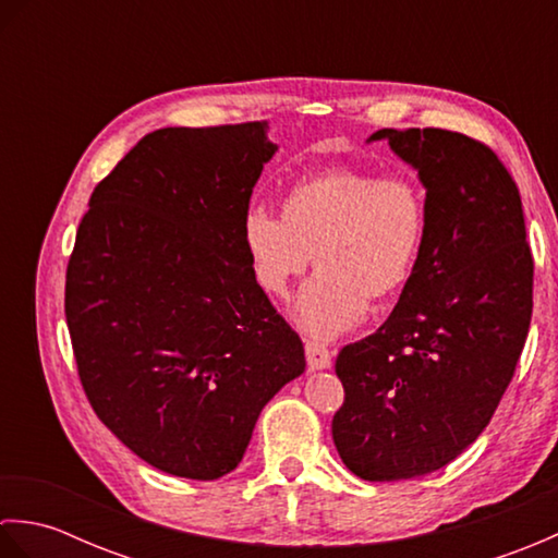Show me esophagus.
<instances>
[{"instance_id": "obj_1", "label": "esophagus", "mask_w": 558, "mask_h": 558, "mask_svg": "<svg viewBox=\"0 0 558 558\" xmlns=\"http://www.w3.org/2000/svg\"><path fill=\"white\" fill-rule=\"evenodd\" d=\"M304 354H306V364H310L312 372L318 369H328L330 366V352L322 342H314V340H306L304 342Z\"/></svg>"}]
</instances>
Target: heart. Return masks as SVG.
Segmentation results:
<instances>
[{"label": "heart", "mask_w": 558, "mask_h": 558, "mask_svg": "<svg viewBox=\"0 0 558 558\" xmlns=\"http://www.w3.org/2000/svg\"><path fill=\"white\" fill-rule=\"evenodd\" d=\"M429 232V204L417 177L336 165L300 174L282 213L252 204L242 216L248 272L270 298H286L310 268L294 322L314 338L345 333L369 310L405 290Z\"/></svg>", "instance_id": "b5f03b06"}]
</instances>
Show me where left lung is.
<instances>
[{
	"label": "left lung",
	"instance_id": "obj_1",
	"mask_svg": "<svg viewBox=\"0 0 558 558\" xmlns=\"http://www.w3.org/2000/svg\"><path fill=\"white\" fill-rule=\"evenodd\" d=\"M426 189L417 270L376 333L340 350L333 444L354 475L412 480L448 465L489 424L532 316L518 186L496 153L446 129H378Z\"/></svg>",
	"mask_w": 558,
	"mask_h": 558
}]
</instances>
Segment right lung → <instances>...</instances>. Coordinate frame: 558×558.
<instances>
[{
    "instance_id": "obj_1",
    "label": "right lung",
    "mask_w": 558,
    "mask_h": 558,
    "mask_svg": "<svg viewBox=\"0 0 558 558\" xmlns=\"http://www.w3.org/2000/svg\"><path fill=\"white\" fill-rule=\"evenodd\" d=\"M276 150L266 122L158 129L78 225L64 312L81 386L129 450L174 477L232 472L260 410L306 366L240 234Z\"/></svg>"
}]
</instances>
